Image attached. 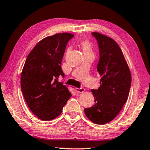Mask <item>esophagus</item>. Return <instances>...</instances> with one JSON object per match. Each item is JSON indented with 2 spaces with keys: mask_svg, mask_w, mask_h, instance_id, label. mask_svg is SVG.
<instances>
[{
  "mask_svg": "<svg viewBox=\"0 0 150 150\" xmlns=\"http://www.w3.org/2000/svg\"><path fill=\"white\" fill-rule=\"evenodd\" d=\"M76 91H77V93H82L85 91V88H76Z\"/></svg>",
  "mask_w": 150,
  "mask_h": 150,
  "instance_id": "obj_1",
  "label": "esophagus"
}]
</instances>
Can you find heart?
Wrapping results in <instances>:
<instances>
[{
  "instance_id": "obj_1",
  "label": "heart",
  "mask_w": 150,
  "mask_h": 150,
  "mask_svg": "<svg viewBox=\"0 0 150 150\" xmlns=\"http://www.w3.org/2000/svg\"><path fill=\"white\" fill-rule=\"evenodd\" d=\"M81 47L82 49L84 55L88 54H93V45L88 41L84 40V41L81 42Z\"/></svg>"
}]
</instances>
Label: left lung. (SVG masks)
Returning <instances> with one entry per match:
<instances>
[{
	"mask_svg": "<svg viewBox=\"0 0 150 150\" xmlns=\"http://www.w3.org/2000/svg\"><path fill=\"white\" fill-rule=\"evenodd\" d=\"M98 42L100 59L97 71L100 86L92 90L95 105L85 108V114L93 123L105 124L115 118L128 98L132 77L130 70L118 44L111 38L92 32Z\"/></svg>",
	"mask_w": 150,
	"mask_h": 150,
	"instance_id": "obj_1",
	"label": "left lung"
}]
</instances>
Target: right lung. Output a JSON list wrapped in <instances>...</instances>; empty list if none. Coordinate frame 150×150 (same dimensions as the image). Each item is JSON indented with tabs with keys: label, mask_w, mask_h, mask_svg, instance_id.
<instances>
[{
	"label": "right lung",
	"mask_w": 150,
	"mask_h": 150,
	"mask_svg": "<svg viewBox=\"0 0 150 150\" xmlns=\"http://www.w3.org/2000/svg\"><path fill=\"white\" fill-rule=\"evenodd\" d=\"M74 35L58 33L45 38L30 52L21 73V89L28 106L44 121L52 120L62 113L71 93L58 82L64 76L61 63L66 45Z\"/></svg>",
	"instance_id": "obj_1"
}]
</instances>
